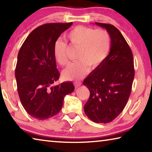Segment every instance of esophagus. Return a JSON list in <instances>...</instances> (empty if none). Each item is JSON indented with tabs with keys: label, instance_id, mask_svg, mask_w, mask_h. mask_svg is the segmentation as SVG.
Wrapping results in <instances>:
<instances>
[{
	"label": "esophagus",
	"instance_id": "obj_1",
	"mask_svg": "<svg viewBox=\"0 0 152 152\" xmlns=\"http://www.w3.org/2000/svg\"><path fill=\"white\" fill-rule=\"evenodd\" d=\"M74 85H75V88H78V87H79L81 85V83L80 81H75L74 83Z\"/></svg>",
	"mask_w": 152,
	"mask_h": 152
}]
</instances>
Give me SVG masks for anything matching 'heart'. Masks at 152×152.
Listing matches in <instances>:
<instances>
[{
	"label": "heart",
	"mask_w": 152,
	"mask_h": 152,
	"mask_svg": "<svg viewBox=\"0 0 152 152\" xmlns=\"http://www.w3.org/2000/svg\"><path fill=\"white\" fill-rule=\"evenodd\" d=\"M66 39L71 46L78 47L77 61L70 64L62 73L66 80L80 79L90 68L96 69L105 61L111 48L110 34L106 29H96L86 26H77L69 32ZM67 44L61 39L54 42L53 54L57 63L66 65Z\"/></svg>",
	"instance_id": "heart-1"
}]
</instances>
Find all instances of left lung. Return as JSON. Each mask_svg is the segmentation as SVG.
<instances>
[{
	"instance_id": "obj_1",
	"label": "left lung",
	"mask_w": 152,
	"mask_h": 152,
	"mask_svg": "<svg viewBox=\"0 0 152 152\" xmlns=\"http://www.w3.org/2000/svg\"><path fill=\"white\" fill-rule=\"evenodd\" d=\"M110 35L111 48L105 61L83 81L90 95L84 106L88 117L97 123L113 121L125 108L135 76L132 51L113 25L95 23Z\"/></svg>"
}]
</instances>
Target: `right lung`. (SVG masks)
<instances>
[{"mask_svg":"<svg viewBox=\"0 0 152 152\" xmlns=\"http://www.w3.org/2000/svg\"><path fill=\"white\" fill-rule=\"evenodd\" d=\"M73 23H46L32 31L20 48L15 68L17 91L29 115L45 120L61 110L64 96L75 89L71 82L54 83L59 79L54 44Z\"/></svg>","mask_w":152,"mask_h":152,"instance_id":"right-lung-1","label":"right lung"}]
</instances>
